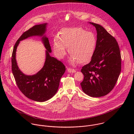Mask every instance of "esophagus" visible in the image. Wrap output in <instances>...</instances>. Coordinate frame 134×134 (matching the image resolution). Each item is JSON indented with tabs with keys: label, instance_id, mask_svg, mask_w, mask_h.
Masks as SVG:
<instances>
[{
	"label": "esophagus",
	"instance_id": "esophagus-1",
	"mask_svg": "<svg viewBox=\"0 0 134 134\" xmlns=\"http://www.w3.org/2000/svg\"><path fill=\"white\" fill-rule=\"evenodd\" d=\"M67 71L69 73H75L76 72V70L73 69H70V68H68L67 69Z\"/></svg>",
	"mask_w": 134,
	"mask_h": 134
}]
</instances>
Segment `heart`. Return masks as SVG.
Returning <instances> with one entry per match:
<instances>
[{
  "label": "heart",
  "instance_id": "obj_1",
  "mask_svg": "<svg viewBox=\"0 0 134 134\" xmlns=\"http://www.w3.org/2000/svg\"><path fill=\"white\" fill-rule=\"evenodd\" d=\"M97 43L96 35L80 27L64 28L53 40V51L58 59H62L66 55V47L71 54L69 61L75 64L89 62L93 56Z\"/></svg>",
  "mask_w": 134,
  "mask_h": 134
}]
</instances>
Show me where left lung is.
I'll return each instance as SVG.
<instances>
[{
  "instance_id": "1",
  "label": "left lung",
  "mask_w": 134,
  "mask_h": 134,
  "mask_svg": "<svg viewBox=\"0 0 134 134\" xmlns=\"http://www.w3.org/2000/svg\"><path fill=\"white\" fill-rule=\"evenodd\" d=\"M89 23L96 27L97 43L93 56L82 68L84 76L80 83L82 90L91 97L106 96L114 88L121 70V57L118 44L102 26Z\"/></svg>"
}]
</instances>
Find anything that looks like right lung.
I'll list each match as a JSON object with an SVG mask.
<instances>
[{
    "label": "right lung",
    "mask_w": 134,
    "mask_h": 134,
    "mask_svg": "<svg viewBox=\"0 0 134 134\" xmlns=\"http://www.w3.org/2000/svg\"><path fill=\"white\" fill-rule=\"evenodd\" d=\"M47 23L35 25L23 34L16 41L12 55V71L20 91L29 99L43 102L55 95L59 86L60 80L65 72V66L60 61L52 57L48 38L45 35ZM33 36L41 37L47 50L46 61L43 68L36 75L27 76L19 70L16 60V52L20 41Z\"/></svg>",
    "instance_id": "add662e5"
}]
</instances>
